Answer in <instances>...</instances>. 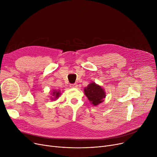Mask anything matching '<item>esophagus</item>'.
Here are the masks:
<instances>
[{
    "mask_svg": "<svg viewBox=\"0 0 157 157\" xmlns=\"http://www.w3.org/2000/svg\"><path fill=\"white\" fill-rule=\"evenodd\" d=\"M78 86V85L77 84H73L70 85V87L71 88H77Z\"/></svg>",
    "mask_w": 157,
    "mask_h": 157,
    "instance_id": "34e87169",
    "label": "esophagus"
}]
</instances>
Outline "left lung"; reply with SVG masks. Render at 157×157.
<instances>
[{
	"mask_svg": "<svg viewBox=\"0 0 157 157\" xmlns=\"http://www.w3.org/2000/svg\"><path fill=\"white\" fill-rule=\"evenodd\" d=\"M84 94L90 103L94 106L98 105L105 98L106 93L104 89L95 82L89 84L84 89Z\"/></svg>",
	"mask_w": 157,
	"mask_h": 157,
	"instance_id": "1",
	"label": "left lung"
}]
</instances>
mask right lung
I'll return each instance as SVG.
<instances>
[{
    "mask_svg": "<svg viewBox=\"0 0 157 157\" xmlns=\"http://www.w3.org/2000/svg\"><path fill=\"white\" fill-rule=\"evenodd\" d=\"M61 94V92L60 90H53L50 92V100L52 101H56V100L58 99V98L60 95Z\"/></svg>",
    "mask_w": 157,
    "mask_h": 157,
    "instance_id": "right-lung-1",
    "label": "right lung"
}]
</instances>
